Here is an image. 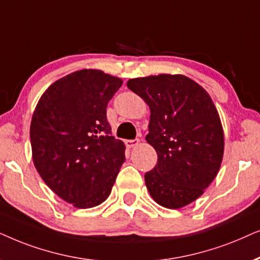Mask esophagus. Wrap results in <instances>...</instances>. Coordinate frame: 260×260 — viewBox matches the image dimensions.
Segmentation results:
<instances>
[{
  "label": "esophagus",
  "mask_w": 260,
  "mask_h": 260,
  "mask_svg": "<svg viewBox=\"0 0 260 260\" xmlns=\"http://www.w3.org/2000/svg\"><path fill=\"white\" fill-rule=\"evenodd\" d=\"M140 140L139 139H134V140H126V145L128 148H133V147H137L138 145H139Z\"/></svg>",
  "instance_id": "esophagus-1"
}]
</instances>
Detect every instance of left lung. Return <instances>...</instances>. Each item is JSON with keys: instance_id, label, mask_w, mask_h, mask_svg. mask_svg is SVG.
<instances>
[{"instance_id": "1", "label": "left lung", "mask_w": 260, "mask_h": 260, "mask_svg": "<svg viewBox=\"0 0 260 260\" xmlns=\"http://www.w3.org/2000/svg\"><path fill=\"white\" fill-rule=\"evenodd\" d=\"M127 86L150 107L146 141L158 162L145 184L159 206L179 209L203 195L223 158L224 137L212 98L183 75L132 78Z\"/></svg>"}]
</instances>
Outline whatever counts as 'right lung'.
<instances>
[{"label":"right lung","mask_w":260,"mask_h":260,"mask_svg":"<svg viewBox=\"0 0 260 260\" xmlns=\"http://www.w3.org/2000/svg\"><path fill=\"white\" fill-rule=\"evenodd\" d=\"M122 79L83 69L48 86L30 121L32 158L46 185L75 208L108 199L126 146L112 136L107 105Z\"/></svg>","instance_id":"obj_1"}]
</instances>
